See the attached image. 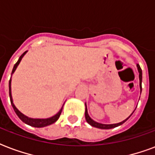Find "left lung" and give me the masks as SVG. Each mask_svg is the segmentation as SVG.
I'll use <instances>...</instances> for the list:
<instances>
[{
	"label": "left lung",
	"instance_id": "8db88e82",
	"mask_svg": "<svg viewBox=\"0 0 155 155\" xmlns=\"http://www.w3.org/2000/svg\"><path fill=\"white\" fill-rule=\"evenodd\" d=\"M137 69H138V72H139V79H140V89H141V81H142V71H141V67L139 64H137ZM134 113V112H133ZM132 113V114H133ZM132 114L130 116H129V118L130 116H132ZM85 117H86V120L87 121V123L89 124H91V126L95 127V128H99V129H113V128H116V127L119 126V125H120L122 124H124L125 121L128 120L129 118H127L126 120H124L120 123L118 124H100V123H97L95 121H94L89 116L88 112H87V108L86 107V111H85Z\"/></svg>",
	"mask_w": 155,
	"mask_h": 155
}]
</instances>
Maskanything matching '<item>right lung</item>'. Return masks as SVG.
Returning <instances> with one entry per match:
<instances>
[{"mask_svg":"<svg viewBox=\"0 0 155 155\" xmlns=\"http://www.w3.org/2000/svg\"><path fill=\"white\" fill-rule=\"evenodd\" d=\"M26 53V51L23 52V53L21 54V56L19 57L18 61H17V63L14 64V68H13V70H12V74H14V72L15 71V69H16L17 66L18 65V64L20 63V61H21V58H22V56H24V54ZM9 98H10V102H11L12 107H13V108H14V111H15V113L17 114V116H18L20 120L21 121H23L24 123H26V124H29V125H31V126L33 127H36V128H41V127H45L48 126V125H50L51 124L55 123L57 120L59 119L60 116H61V111H62V108L60 111H59L58 113L55 115L54 116L51 117V118H48V119H32V118H29L27 116H24L23 114L21 113L20 111L16 108V107L14 106V104H13V99H12V95H11V78L9 79Z\"/></svg>","mask_w":155,"mask_h":155,"instance_id":"right-lung-1","label":"right lung"}]
</instances>
